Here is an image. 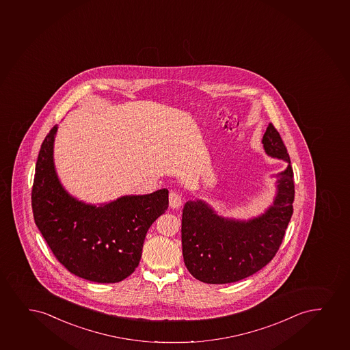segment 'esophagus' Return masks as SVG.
<instances>
[{
    "instance_id": "obj_1",
    "label": "esophagus",
    "mask_w": 350,
    "mask_h": 350,
    "mask_svg": "<svg viewBox=\"0 0 350 350\" xmlns=\"http://www.w3.org/2000/svg\"><path fill=\"white\" fill-rule=\"evenodd\" d=\"M181 204V195L177 194L175 191H170V193H169V206H170L172 208L176 209L180 208Z\"/></svg>"
}]
</instances>
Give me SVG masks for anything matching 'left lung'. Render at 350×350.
<instances>
[{"mask_svg":"<svg viewBox=\"0 0 350 350\" xmlns=\"http://www.w3.org/2000/svg\"><path fill=\"white\" fill-rule=\"evenodd\" d=\"M267 155L288 167L277 174L273 204L259 217L238 220L217 215L202 200L187 201L182 212V253L187 270L207 284L234 283L267 265L283 241L293 213L295 183L286 146L272 123L262 136Z\"/></svg>","mask_w":350,"mask_h":350,"instance_id":"left-lung-1","label":"left lung"}]
</instances>
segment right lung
<instances>
[{"instance_id":"add662e5","label":"right lung","mask_w":350,"mask_h":350,"mask_svg":"<svg viewBox=\"0 0 350 350\" xmlns=\"http://www.w3.org/2000/svg\"><path fill=\"white\" fill-rule=\"evenodd\" d=\"M58 125L41 144L31 191L36 226L55 258L80 278L118 283L141 260L146 232L168 208V189L86 204L67 193L54 167Z\"/></svg>"}]
</instances>
